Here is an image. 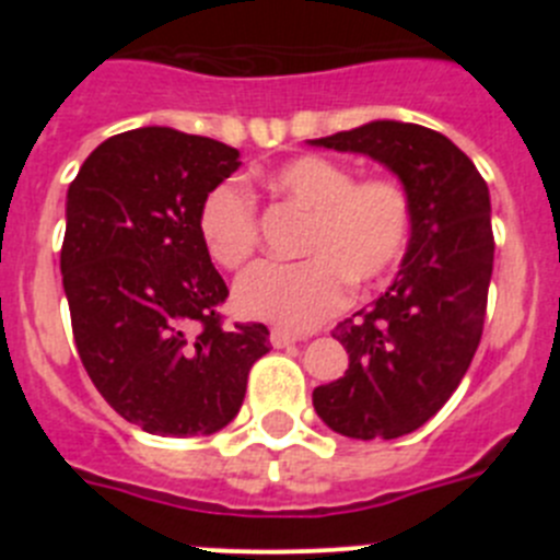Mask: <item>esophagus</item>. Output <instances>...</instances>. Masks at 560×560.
Listing matches in <instances>:
<instances>
[{
	"label": "esophagus",
	"instance_id": "esophagus-1",
	"mask_svg": "<svg viewBox=\"0 0 560 560\" xmlns=\"http://www.w3.org/2000/svg\"><path fill=\"white\" fill-rule=\"evenodd\" d=\"M296 339H300V336L291 334V330H283V328H275L269 334V341L275 345V348H291Z\"/></svg>",
	"mask_w": 560,
	"mask_h": 560
}]
</instances>
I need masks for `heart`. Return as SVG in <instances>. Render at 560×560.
Returning a JSON list of instances; mask_svg holds the SVG:
<instances>
[{"label": "heart", "instance_id": "1", "mask_svg": "<svg viewBox=\"0 0 560 560\" xmlns=\"http://www.w3.org/2000/svg\"><path fill=\"white\" fill-rule=\"evenodd\" d=\"M264 187L308 212L300 264H257L235 283L246 319L308 330L348 303L350 283L368 285L398 266L412 232V201L393 179L355 182L341 162L305 153L264 173ZM199 237L221 269H237L257 246L249 192L235 182L212 187L199 207Z\"/></svg>", "mask_w": 560, "mask_h": 560}]
</instances>
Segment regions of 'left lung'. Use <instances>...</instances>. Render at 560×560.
<instances>
[{"label": "left lung", "instance_id": "obj_1", "mask_svg": "<svg viewBox=\"0 0 560 560\" xmlns=\"http://www.w3.org/2000/svg\"><path fill=\"white\" fill-rule=\"evenodd\" d=\"M308 142L381 162L412 201L398 277L336 325L350 364L314 389L316 415L334 432L404 438L452 398L482 339L493 271L488 185L448 137L415 122L373 120Z\"/></svg>", "mask_w": 560, "mask_h": 560}]
</instances>
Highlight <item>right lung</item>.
<instances>
[{
	"label": "right lung",
	"instance_id": "add662e5",
	"mask_svg": "<svg viewBox=\"0 0 560 560\" xmlns=\"http://www.w3.org/2000/svg\"><path fill=\"white\" fill-rule=\"evenodd\" d=\"M237 167L224 142L145 126L101 142L69 185L61 275L78 355L148 434L224 429L269 353L266 325L221 328L230 291L199 237L201 201Z\"/></svg>",
	"mask_w": 560,
	"mask_h": 560
}]
</instances>
